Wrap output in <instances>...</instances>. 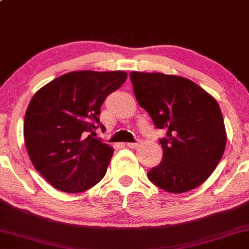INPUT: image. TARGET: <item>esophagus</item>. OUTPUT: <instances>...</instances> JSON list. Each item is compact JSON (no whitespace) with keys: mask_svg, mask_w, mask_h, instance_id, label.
I'll return each instance as SVG.
<instances>
[{"mask_svg":"<svg viewBox=\"0 0 249 249\" xmlns=\"http://www.w3.org/2000/svg\"><path fill=\"white\" fill-rule=\"evenodd\" d=\"M127 146L129 148H136V147L139 146V142H128Z\"/></svg>","mask_w":249,"mask_h":249,"instance_id":"esophagus-1","label":"esophagus"}]
</instances>
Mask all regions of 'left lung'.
Returning <instances> with one entry per match:
<instances>
[{
    "instance_id": "1",
    "label": "left lung",
    "mask_w": 249,
    "mask_h": 249,
    "mask_svg": "<svg viewBox=\"0 0 249 249\" xmlns=\"http://www.w3.org/2000/svg\"><path fill=\"white\" fill-rule=\"evenodd\" d=\"M133 93L157 129L163 160L147 173L149 181L171 193L193 190L212 174L226 148L227 135L217 101L187 78L131 71Z\"/></svg>"
}]
</instances>
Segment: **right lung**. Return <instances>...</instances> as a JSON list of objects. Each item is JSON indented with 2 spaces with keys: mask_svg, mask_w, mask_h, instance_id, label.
<instances>
[{
  "mask_svg": "<svg viewBox=\"0 0 249 249\" xmlns=\"http://www.w3.org/2000/svg\"><path fill=\"white\" fill-rule=\"evenodd\" d=\"M127 73L78 71L55 78L34 95L23 135L35 168L55 189L78 193L104 178L113 148L94 138L101 106Z\"/></svg>",
  "mask_w": 249,
  "mask_h": 249,
  "instance_id": "1",
  "label": "right lung"
}]
</instances>
